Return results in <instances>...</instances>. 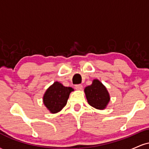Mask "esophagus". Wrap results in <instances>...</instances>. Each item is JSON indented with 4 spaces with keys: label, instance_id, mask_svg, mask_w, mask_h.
Masks as SVG:
<instances>
[{
    "label": "esophagus",
    "instance_id": "esophagus-1",
    "mask_svg": "<svg viewBox=\"0 0 149 149\" xmlns=\"http://www.w3.org/2000/svg\"><path fill=\"white\" fill-rule=\"evenodd\" d=\"M75 88H76V90H81L82 89H83V85H82L81 84L76 85V86H75Z\"/></svg>",
    "mask_w": 149,
    "mask_h": 149
}]
</instances>
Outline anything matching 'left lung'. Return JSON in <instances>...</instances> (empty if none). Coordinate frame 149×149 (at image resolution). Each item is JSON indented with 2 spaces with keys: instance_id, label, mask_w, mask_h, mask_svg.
<instances>
[{
  "instance_id": "obj_1",
  "label": "left lung",
  "mask_w": 149,
  "mask_h": 149,
  "mask_svg": "<svg viewBox=\"0 0 149 149\" xmlns=\"http://www.w3.org/2000/svg\"><path fill=\"white\" fill-rule=\"evenodd\" d=\"M85 93L89 104L97 109H105L110 100L107 88L98 80H94L91 85L86 87Z\"/></svg>"
}]
</instances>
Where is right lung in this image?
Returning <instances> with one entry per match:
<instances>
[{"label":"right lung","mask_w":149,"mask_h":149,"mask_svg":"<svg viewBox=\"0 0 149 149\" xmlns=\"http://www.w3.org/2000/svg\"><path fill=\"white\" fill-rule=\"evenodd\" d=\"M72 91V88L64 87L59 82H55L45 92L43 97L44 104L52 113L60 111L66 106Z\"/></svg>","instance_id":"add662e5"}]
</instances>
